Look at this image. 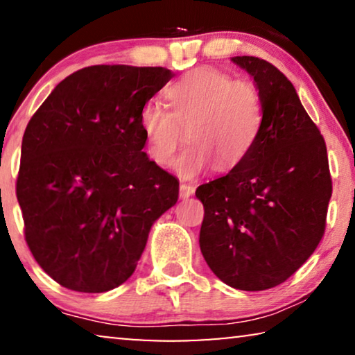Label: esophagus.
<instances>
[{
	"label": "esophagus",
	"mask_w": 355,
	"mask_h": 355,
	"mask_svg": "<svg viewBox=\"0 0 355 355\" xmlns=\"http://www.w3.org/2000/svg\"><path fill=\"white\" fill-rule=\"evenodd\" d=\"M194 193V187L188 183H180V198H189Z\"/></svg>",
	"instance_id": "obj_1"
}]
</instances>
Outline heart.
I'll return each mask as SVG.
<instances>
[{
  "instance_id": "b5f03b06",
  "label": "heart",
  "mask_w": 355,
  "mask_h": 355,
  "mask_svg": "<svg viewBox=\"0 0 355 355\" xmlns=\"http://www.w3.org/2000/svg\"><path fill=\"white\" fill-rule=\"evenodd\" d=\"M171 111L148 101L138 114V125L154 164L168 167L187 127L188 148L175 161L183 178L236 168L256 146L263 123V103L256 85L233 80L214 67L184 73L166 89Z\"/></svg>"
}]
</instances>
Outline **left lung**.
Returning <instances> with one entry per match:
<instances>
[{
    "label": "left lung",
    "instance_id": "1",
    "mask_svg": "<svg viewBox=\"0 0 355 355\" xmlns=\"http://www.w3.org/2000/svg\"><path fill=\"white\" fill-rule=\"evenodd\" d=\"M232 61L254 77L263 123L236 168L198 187L199 246L228 286L263 291L286 282L315 251L333 184L325 139L286 76L254 56Z\"/></svg>",
    "mask_w": 355,
    "mask_h": 355
}]
</instances>
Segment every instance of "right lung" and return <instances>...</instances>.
Listing matches in <instances>:
<instances>
[{
	"instance_id": "1",
	"label": "right lung",
	"mask_w": 355,
	"mask_h": 355,
	"mask_svg": "<svg viewBox=\"0 0 355 355\" xmlns=\"http://www.w3.org/2000/svg\"><path fill=\"white\" fill-rule=\"evenodd\" d=\"M166 67L89 66L66 77L22 138L16 194L24 236L54 282L104 293L132 277L178 180L149 161L138 114Z\"/></svg>"
}]
</instances>
